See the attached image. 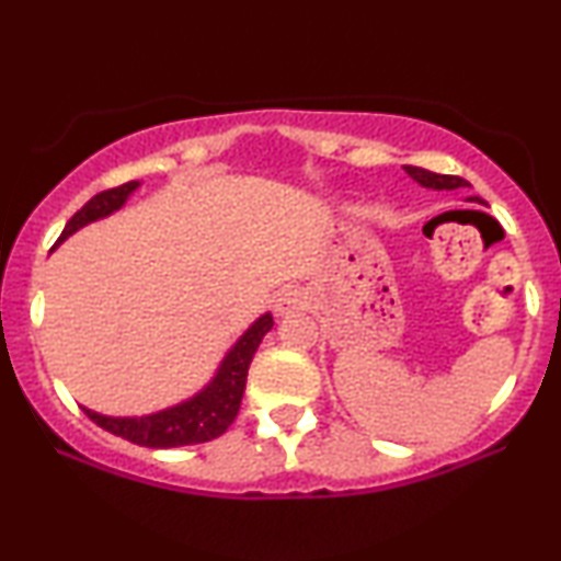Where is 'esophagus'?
<instances>
[{"label":"esophagus","mask_w":561,"mask_h":561,"mask_svg":"<svg viewBox=\"0 0 561 561\" xmlns=\"http://www.w3.org/2000/svg\"><path fill=\"white\" fill-rule=\"evenodd\" d=\"M306 309V296L298 288H283L275 298V313L278 317H290V313Z\"/></svg>","instance_id":"obj_1"}]
</instances>
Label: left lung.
I'll list each match as a JSON object with an SVG mask.
<instances>
[{
    "instance_id": "8db88e82",
    "label": "left lung",
    "mask_w": 561,
    "mask_h": 561,
    "mask_svg": "<svg viewBox=\"0 0 561 561\" xmlns=\"http://www.w3.org/2000/svg\"><path fill=\"white\" fill-rule=\"evenodd\" d=\"M403 168L413 181L421 183V186H426V188H434V191H455V188L470 186V183H467L465 179H459V175L432 173V171H426V168H416V165H403Z\"/></svg>"
}]
</instances>
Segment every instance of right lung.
Wrapping results in <instances>:
<instances>
[{"label": "right lung", "instance_id": "right-lung-1", "mask_svg": "<svg viewBox=\"0 0 561 561\" xmlns=\"http://www.w3.org/2000/svg\"><path fill=\"white\" fill-rule=\"evenodd\" d=\"M140 186L137 181L122 183L117 188L102 191L94 198H89L79 211L68 219L64 232H60L58 242L68 240L73 232H79L81 227L91 225V221L104 219L125 206L129 194ZM273 329V317L263 313L240 340L234 342V347L227 352L221 359L219 370L209 380V386H204L194 398L183 401L171 409L150 413V416H104L91 409H83V413L94 421L96 426H102L104 432L122 439L140 444V447L152 449H171V447H188V444H202L217 439L232 426L240 411L244 382H248V370L252 363L263 336Z\"/></svg>", "mask_w": 561, "mask_h": 561}]
</instances>
